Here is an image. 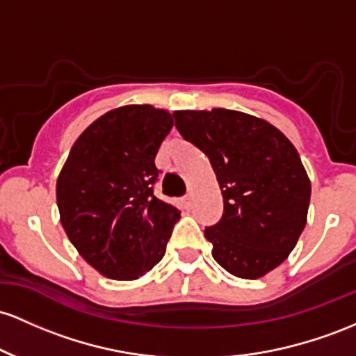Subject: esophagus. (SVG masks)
I'll return each instance as SVG.
<instances>
[{"label":"esophagus","instance_id":"esophagus-1","mask_svg":"<svg viewBox=\"0 0 356 356\" xmlns=\"http://www.w3.org/2000/svg\"><path fill=\"white\" fill-rule=\"evenodd\" d=\"M191 200H193V191H188V193L183 197V203H185V205H191Z\"/></svg>","mask_w":356,"mask_h":356}]
</instances>
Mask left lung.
<instances>
[{
  "label": "left lung",
  "instance_id": "8db88e82",
  "mask_svg": "<svg viewBox=\"0 0 356 356\" xmlns=\"http://www.w3.org/2000/svg\"><path fill=\"white\" fill-rule=\"evenodd\" d=\"M175 126L210 159L223 215L205 230L227 273L264 277L286 261L307 220L311 181L296 147L277 127L230 109L177 111Z\"/></svg>",
  "mask_w": 356,
  "mask_h": 356
}]
</instances>
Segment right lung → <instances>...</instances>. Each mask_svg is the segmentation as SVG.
Listing matches in <instances>:
<instances>
[{
	"instance_id": "1",
	"label": "right lung",
	"mask_w": 356,
	"mask_h": 356,
	"mask_svg": "<svg viewBox=\"0 0 356 356\" xmlns=\"http://www.w3.org/2000/svg\"><path fill=\"white\" fill-rule=\"evenodd\" d=\"M173 115L129 104L95 119L72 146L57 178L60 223L99 274L134 281L166 252L179 211L153 195L154 158Z\"/></svg>"
}]
</instances>
